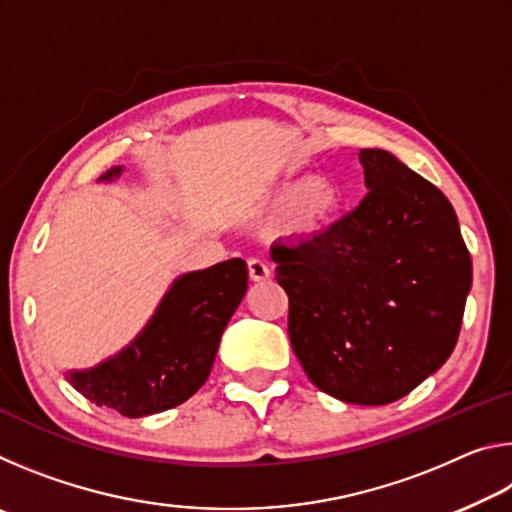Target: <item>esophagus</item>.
Returning a JSON list of instances; mask_svg holds the SVG:
<instances>
[{"instance_id": "esophagus-1", "label": "esophagus", "mask_w": 512, "mask_h": 512, "mask_svg": "<svg viewBox=\"0 0 512 512\" xmlns=\"http://www.w3.org/2000/svg\"><path fill=\"white\" fill-rule=\"evenodd\" d=\"M248 275L253 282H264L271 277V268H268V264L262 257H250L248 259Z\"/></svg>"}]
</instances>
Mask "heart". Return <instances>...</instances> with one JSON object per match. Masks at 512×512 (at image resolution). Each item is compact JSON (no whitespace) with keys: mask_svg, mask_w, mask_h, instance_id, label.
<instances>
[{"mask_svg":"<svg viewBox=\"0 0 512 512\" xmlns=\"http://www.w3.org/2000/svg\"><path fill=\"white\" fill-rule=\"evenodd\" d=\"M277 207H289V225L300 235H314L332 223L345 205L343 187L334 178L293 180L275 196Z\"/></svg>","mask_w":512,"mask_h":512,"instance_id":"obj_1","label":"heart"}]
</instances>
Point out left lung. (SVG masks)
Segmentation results:
<instances>
[{
  "label": "left lung",
  "mask_w": 512,
  "mask_h": 512,
  "mask_svg": "<svg viewBox=\"0 0 512 512\" xmlns=\"http://www.w3.org/2000/svg\"><path fill=\"white\" fill-rule=\"evenodd\" d=\"M368 194L325 232L273 244L289 336L307 377L341 402L409 395L452 354L472 259L447 196L393 153L361 149Z\"/></svg>",
  "instance_id": "8db88e82"
}]
</instances>
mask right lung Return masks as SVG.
I'll return each instance as SVG.
<instances>
[{"label":"right lung","mask_w":512,"mask_h":512,"mask_svg":"<svg viewBox=\"0 0 512 512\" xmlns=\"http://www.w3.org/2000/svg\"><path fill=\"white\" fill-rule=\"evenodd\" d=\"M112 167L99 183H112ZM248 289L244 259L178 275L135 339L88 370H67L76 391L126 418H142L189 400L214 366L221 334Z\"/></svg>","instance_id":"obj_1"}]
</instances>
